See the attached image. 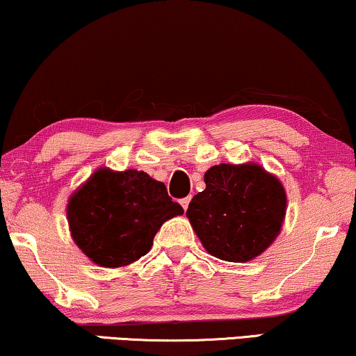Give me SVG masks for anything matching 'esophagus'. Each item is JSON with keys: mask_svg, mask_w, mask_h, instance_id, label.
Instances as JSON below:
<instances>
[{"mask_svg": "<svg viewBox=\"0 0 356 356\" xmlns=\"http://www.w3.org/2000/svg\"><path fill=\"white\" fill-rule=\"evenodd\" d=\"M189 201H191V197H184V199H181V201H179V204H181V207L184 209V211H186V209H188Z\"/></svg>", "mask_w": 356, "mask_h": 356, "instance_id": "esophagus-1", "label": "esophagus"}]
</instances>
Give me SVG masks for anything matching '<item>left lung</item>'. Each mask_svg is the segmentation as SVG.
<instances>
[{
	"mask_svg": "<svg viewBox=\"0 0 356 356\" xmlns=\"http://www.w3.org/2000/svg\"><path fill=\"white\" fill-rule=\"evenodd\" d=\"M206 189L189 202L186 216L209 254L248 262L280 233L285 189L257 163H220L204 175Z\"/></svg>",
	"mask_w": 356,
	"mask_h": 356,
	"instance_id": "left-lung-1",
	"label": "left lung"
}]
</instances>
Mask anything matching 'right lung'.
I'll use <instances>...</instances> for the list:
<instances>
[{"label":"right lung","mask_w":356,"mask_h":356,"mask_svg":"<svg viewBox=\"0 0 356 356\" xmlns=\"http://www.w3.org/2000/svg\"><path fill=\"white\" fill-rule=\"evenodd\" d=\"M71 236L102 267H123L147 254L155 233L181 216L163 183L138 170L99 168L67 202Z\"/></svg>","instance_id":"add662e5"}]
</instances>
